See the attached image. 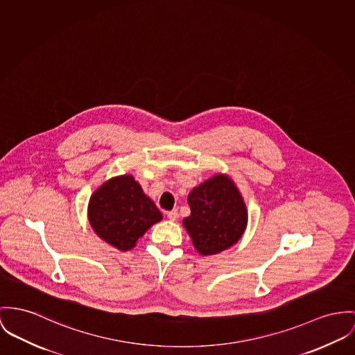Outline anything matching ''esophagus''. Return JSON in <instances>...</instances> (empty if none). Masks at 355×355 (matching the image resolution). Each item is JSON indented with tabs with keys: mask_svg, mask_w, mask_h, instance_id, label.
Segmentation results:
<instances>
[{
	"mask_svg": "<svg viewBox=\"0 0 355 355\" xmlns=\"http://www.w3.org/2000/svg\"><path fill=\"white\" fill-rule=\"evenodd\" d=\"M166 216L170 218V220H177L178 218V211L177 209H173V211H168V212H166Z\"/></svg>",
	"mask_w": 355,
	"mask_h": 355,
	"instance_id": "34e87169",
	"label": "esophagus"
}]
</instances>
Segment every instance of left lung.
<instances>
[{"mask_svg":"<svg viewBox=\"0 0 355 355\" xmlns=\"http://www.w3.org/2000/svg\"><path fill=\"white\" fill-rule=\"evenodd\" d=\"M191 216L184 218L194 248L201 255H214L235 245L247 225V209L234 181L218 174L188 196Z\"/></svg>","mask_w":355,"mask_h":355,"instance_id":"8db88e82","label":"left lung"}]
</instances>
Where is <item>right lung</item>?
I'll return each mask as SVG.
<instances>
[{
	"mask_svg": "<svg viewBox=\"0 0 355 355\" xmlns=\"http://www.w3.org/2000/svg\"><path fill=\"white\" fill-rule=\"evenodd\" d=\"M87 218L94 232L110 245L127 251L162 214L134 180L125 174L110 178L90 197Z\"/></svg>",
	"mask_w": 355,
	"mask_h": 355,
	"instance_id": "add662e5",
	"label": "right lung"
}]
</instances>
